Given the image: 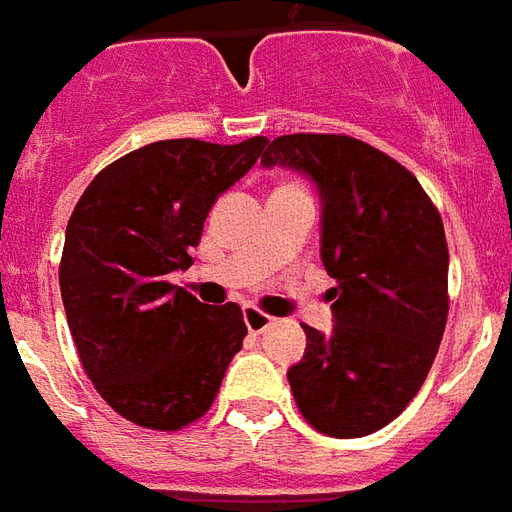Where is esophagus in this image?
<instances>
[{"label":"esophagus","instance_id":"1","mask_svg":"<svg viewBox=\"0 0 512 512\" xmlns=\"http://www.w3.org/2000/svg\"><path fill=\"white\" fill-rule=\"evenodd\" d=\"M242 319H245V327H248L253 335H261L264 330H270L272 324V316L261 313L259 308H253V305H245V308H242Z\"/></svg>","mask_w":512,"mask_h":512}]
</instances>
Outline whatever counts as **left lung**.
<instances>
[{
	"mask_svg": "<svg viewBox=\"0 0 512 512\" xmlns=\"http://www.w3.org/2000/svg\"><path fill=\"white\" fill-rule=\"evenodd\" d=\"M261 166L316 185L322 264L335 278L333 333L305 324V354L286 374L294 401L322 434H374L423 387L445 333L442 218L412 171L360 138L281 136L267 141Z\"/></svg>",
	"mask_w": 512,
	"mask_h": 512,
	"instance_id": "8db88e82",
	"label": "left lung"
}]
</instances>
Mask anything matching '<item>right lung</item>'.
<instances>
[{"label":"right lung","mask_w":512,"mask_h":512,"mask_svg":"<svg viewBox=\"0 0 512 512\" xmlns=\"http://www.w3.org/2000/svg\"><path fill=\"white\" fill-rule=\"evenodd\" d=\"M267 138H169L133 149L89 182L67 220L59 289L84 371L114 412L155 431L199 420L248 327L237 302L207 305L169 275L185 270L220 193Z\"/></svg>","instance_id":"1"}]
</instances>
